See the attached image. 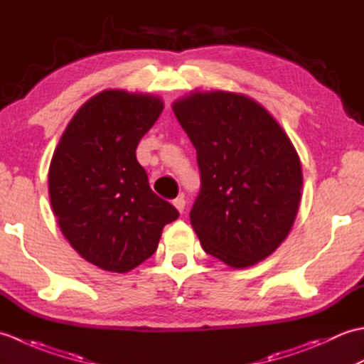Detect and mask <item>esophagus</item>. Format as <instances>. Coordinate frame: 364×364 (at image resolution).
Instances as JSON below:
<instances>
[{"label": "esophagus", "mask_w": 364, "mask_h": 364, "mask_svg": "<svg viewBox=\"0 0 364 364\" xmlns=\"http://www.w3.org/2000/svg\"><path fill=\"white\" fill-rule=\"evenodd\" d=\"M172 203L178 210V213H183L184 211V206H186V202H184V197H176Z\"/></svg>", "instance_id": "obj_1"}]
</instances>
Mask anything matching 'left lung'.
Listing matches in <instances>:
<instances>
[{"label":"left lung","instance_id":"left-lung-1","mask_svg":"<svg viewBox=\"0 0 364 364\" xmlns=\"http://www.w3.org/2000/svg\"><path fill=\"white\" fill-rule=\"evenodd\" d=\"M172 109L197 150L202 188L191 225L203 250L233 269L266 259L289 235L301 164L289 136L257 100L194 90Z\"/></svg>","mask_w":364,"mask_h":364}]
</instances>
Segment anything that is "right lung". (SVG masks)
Instances as JSON below:
<instances>
[{
	"mask_svg": "<svg viewBox=\"0 0 364 364\" xmlns=\"http://www.w3.org/2000/svg\"><path fill=\"white\" fill-rule=\"evenodd\" d=\"M164 103L151 94L106 89L68 122L53 153L48 192L73 249L107 272L125 274L156 252L178 211L150 189L137 144Z\"/></svg>",
	"mask_w": 364,
	"mask_h": 364,
	"instance_id": "right-lung-1",
	"label": "right lung"
}]
</instances>
